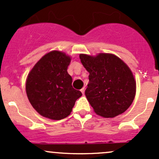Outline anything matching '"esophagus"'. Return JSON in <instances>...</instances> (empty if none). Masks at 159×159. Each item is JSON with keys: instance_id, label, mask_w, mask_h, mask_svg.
<instances>
[{"instance_id": "34e87169", "label": "esophagus", "mask_w": 159, "mask_h": 159, "mask_svg": "<svg viewBox=\"0 0 159 159\" xmlns=\"http://www.w3.org/2000/svg\"><path fill=\"white\" fill-rule=\"evenodd\" d=\"M84 91H85V89H84V88H82V89H81V93H82L83 94H84Z\"/></svg>"}]
</instances>
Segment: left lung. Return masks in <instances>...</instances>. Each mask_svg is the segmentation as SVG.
<instances>
[{
  "mask_svg": "<svg viewBox=\"0 0 159 159\" xmlns=\"http://www.w3.org/2000/svg\"><path fill=\"white\" fill-rule=\"evenodd\" d=\"M79 57L89 72L85 96L94 112L104 118H114L125 111L136 92L135 80L129 66L112 54H81Z\"/></svg>",
  "mask_w": 159,
  "mask_h": 159,
  "instance_id": "left-lung-1",
  "label": "left lung"
}]
</instances>
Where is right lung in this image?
Instances as JSON below:
<instances>
[{
    "mask_svg": "<svg viewBox=\"0 0 159 159\" xmlns=\"http://www.w3.org/2000/svg\"><path fill=\"white\" fill-rule=\"evenodd\" d=\"M70 57L52 51L43 56L28 74L26 93L30 103L43 117L61 120L70 115L82 94L72 87L68 73Z\"/></svg>",
    "mask_w": 159,
    "mask_h": 159,
    "instance_id": "1",
    "label": "right lung"
}]
</instances>
